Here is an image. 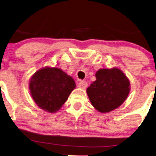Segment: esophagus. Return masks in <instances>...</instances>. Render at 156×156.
Wrapping results in <instances>:
<instances>
[{
  "label": "esophagus",
  "mask_w": 156,
  "mask_h": 156,
  "mask_svg": "<svg viewBox=\"0 0 156 156\" xmlns=\"http://www.w3.org/2000/svg\"><path fill=\"white\" fill-rule=\"evenodd\" d=\"M78 87H80V88L85 89L87 87V82H84V81H80L78 84Z\"/></svg>",
  "instance_id": "1"
}]
</instances>
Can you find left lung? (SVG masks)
<instances>
[{
	"mask_svg": "<svg viewBox=\"0 0 156 156\" xmlns=\"http://www.w3.org/2000/svg\"><path fill=\"white\" fill-rule=\"evenodd\" d=\"M97 80L87 89L91 104L98 112L107 113L119 107L129 96L130 82L118 68L100 69Z\"/></svg>",
	"mask_w": 156,
	"mask_h": 156,
	"instance_id": "left-lung-1",
	"label": "left lung"
}]
</instances>
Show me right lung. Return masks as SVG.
<instances>
[{"instance_id":"right-lung-1","label":"right lung","mask_w":156,"mask_h":156,"mask_svg":"<svg viewBox=\"0 0 156 156\" xmlns=\"http://www.w3.org/2000/svg\"><path fill=\"white\" fill-rule=\"evenodd\" d=\"M76 84L72 76L57 67H44L32 76L29 83L30 94L35 104L46 112L59 110Z\"/></svg>"}]
</instances>
